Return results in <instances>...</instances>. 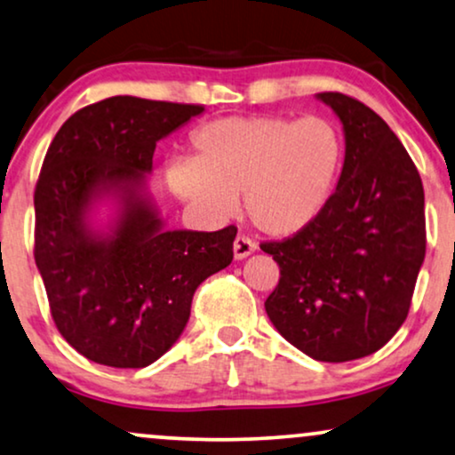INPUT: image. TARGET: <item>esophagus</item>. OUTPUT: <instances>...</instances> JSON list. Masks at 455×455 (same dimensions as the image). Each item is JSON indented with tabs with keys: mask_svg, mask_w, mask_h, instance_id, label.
Instances as JSON below:
<instances>
[{
	"mask_svg": "<svg viewBox=\"0 0 455 455\" xmlns=\"http://www.w3.org/2000/svg\"><path fill=\"white\" fill-rule=\"evenodd\" d=\"M255 251H257V244L251 238H246V235H238V238L234 240V259H238V261L252 255Z\"/></svg>",
	"mask_w": 455,
	"mask_h": 455,
	"instance_id": "esophagus-1",
	"label": "esophagus"
}]
</instances>
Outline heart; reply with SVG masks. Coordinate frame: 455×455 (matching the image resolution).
<instances>
[{
	"mask_svg": "<svg viewBox=\"0 0 455 455\" xmlns=\"http://www.w3.org/2000/svg\"><path fill=\"white\" fill-rule=\"evenodd\" d=\"M192 158L164 164L169 190L206 220H229L244 194L259 232L291 235L332 196L345 141L326 116H226L192 133Z\"/></svg>",
	"mask_w": 455,
	"mask_h": 455,
	"instance_id": "1",
	"label": "heart"
}]
</instances>
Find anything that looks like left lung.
<instances>
[{
	"label": "left lung",
	"mask_w": 455,
	"mask_h": 455,
	"mask_svg": "<svg viewBox=\"0 0 455 455\" xmlns=\"http://www.w3.org/2000/svg\"><path fill=\"white\" fill-rule=\"evenodd\" d=\"M315 98L343 125V171L309 226L261 244L280 265L265 311L305 355L340 363L379 351L408 317L427 252L424 188L374 110L345 93Z\"/></svg>",
	"instance_id": "1"
}]
</instances>
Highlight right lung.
Here are the masks:
<instances>
[{
	"label": "right lung",
	"mask_w": 455,
	"mask_h": 455,
	"mask_svg": "<svg viewBox=\"0 0 455 455\" xmlns=\"http://www.w3.org/2000/svg\"><path fill=\"white\" fill-rule=\"evenodd\" d=\"M203 106L115 96L47 148L35 188V263L67 343L110 368H146L177 343L196 288L234 259V226L169 229L148 190L156 141Z\"/></svg>",
	"instance_id": "1"
}]
</instances>
